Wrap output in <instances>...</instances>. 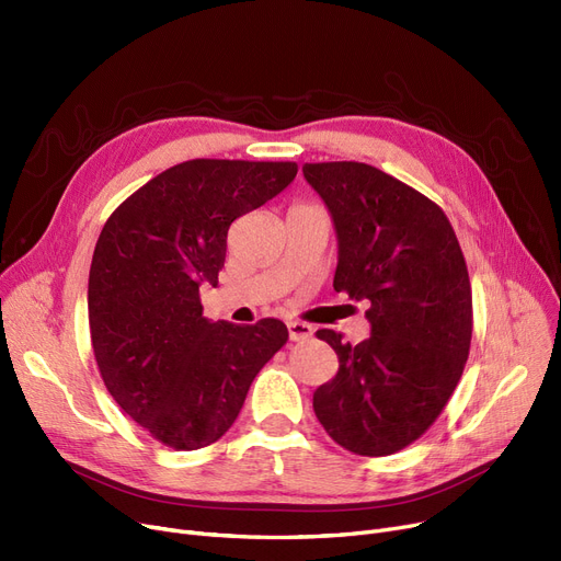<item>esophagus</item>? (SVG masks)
Segmentation results:
<instances>
[{"label": "esophagus", "instance_id": "obj_1", "mask_svg": "<svg viewBox=\"0 0 561 561\" xmlns=\"http://www.w3.org/2000/svg\"><path fill=\"white\" fill-rule=\"evenodd\" d=\"M288 336L290 341H307L313 336V328L309 322H300V320H290L288 322Z\"/></svg>", "mask_w": 561, "mask_h": 561}]
</instances>
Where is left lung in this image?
I'll use <instances>...</instances> for the list:
<instances>
[{
    "label": "left lung",
    "mask_w": 561,
    "mask_h": 561,
    "mask_svg": "<svg viewBox=\"0 0 561 561\" xmlns=\"http://www.w3.org/2000/svg\"><path fill=\"white\" fill-rule=\"evenodd\" d=\"M339 239L334 290L368 300L370 336L357 345L318 330L339 373L313 411L345 450L393 455L438 419L463 373L473 296L455 229L438 204L368 163H305Z\"/></svg>",
    "instance_id": "8db88e82"
}]
</instances>
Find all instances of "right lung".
Returning a JSON list of instances; mask_svg holds the SVG:
<instances>
[{"instance_id":"1","label":"right lung","mask_w":561,"mask_h":561,"mask_svg":"<svg viewBox=\"0 0 561 561\" xmlns=\"http://www.w3.org/2000/svg\"><path fill=\"white\" fill-rule=\"evenodd\" d=\"M296 174L293 161H184L129 195L100 233L88 277L95 362L113 400L168 448L216 444L288 341L277 318H204L199 286L218 284L229 225Z\"/></svg>"}]
</instances>
